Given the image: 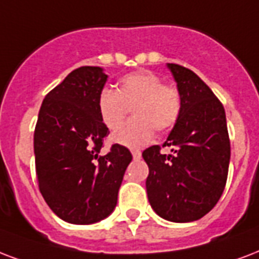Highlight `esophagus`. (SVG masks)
Here are the masks:
<instances>
[{
	"label": "esophagus",
	"mask_w": 259,
	"mask_h": 259,
	"mask_svg": "<svg viewBox=\"0 0 259 259\" xmlns=\"http://www.w3.org/2000/svg\"><path fill=\"white\" fill-rule=\"evenodd\" d=\"M132 155H133L134 160H138V159H141V152L137 151V149H133V151H132Z\"/></svg>",
	"instance_id": "obj_1"
}]
</instances>
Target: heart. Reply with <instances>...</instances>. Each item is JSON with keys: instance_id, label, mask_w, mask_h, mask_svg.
Wrapping results in <instances>:
<instances>
[{"instance_id": "heart-1", "label": "heart", "mask_w": 259, "mask_h": 259, "mask_svg": "<svg viewBox=\"0 0 259 259\" xmlns=\"http://www.w3.org/2000/svg\"><path fill=\"white\" fill-rule=\"evenodd\" d=\"M133 108L134 119L116 133L112 141L127 148H140L151 143L157 132H167L177 123L182 110L181 92L165 84L151 70H136L119 80L116 91L104 88L98 96V111L104 126L118 129Z\"/></svg>"}]
</instances>
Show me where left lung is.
<instances>
[{
	"label": "left lung",
	"instance_id": "obj_1",
	"mask_svg": "<svg viewBox=\"0 0 259 259\" xmlns=\"http://www.w3.org/2000/svg\"><path fill=\"white\" fill-rule=\"evenodd\" d=\"M182 98V110L163 147L143 152L149 167L148 200L168 222H195L210 212L226 187L231 157L226 111L212 90L190 69L167 64Z\"/></svg>",
	"mask_w": 259,
	"mask_h": 259
}]
</instances>
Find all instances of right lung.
<instances>
[{"label": "right lung", "instance_id": "add662e5", "mask_svg": "<svg viewBox=\"0 0 259 259\" xmlns=\"http://www.w3.org/2000/svg\"><path fill=\"white\" fill-rule=\"evenodd\" d=\"M107 81L99 66H81L50 91L33 133L37 183L53 212L72 224H94L111 214L132 153L114 144L100 155L108 129L98 96Z\"/></svg>", "mask_w": 259, "mask_h": 259}]
</instances>
